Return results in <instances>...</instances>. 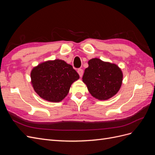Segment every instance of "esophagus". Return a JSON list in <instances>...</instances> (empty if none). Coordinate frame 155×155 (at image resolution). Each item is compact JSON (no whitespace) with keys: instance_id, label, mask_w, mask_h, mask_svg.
I'll return each instance as SVG.
<instances>
[{"instance_id":"obj_1","label":"esophagus","mask_w":155,"mask_h":155,"mask_svg":"<svg viewBox=\"0 0 155 155\" xmlns=\"http://www.w3.org/2000/svg\"><path fill=\"white\" fill-rule=\"evenodd\" d=\"M78 73L79 74V76H80V77H82L83 74V69H81V68H79V69L78 70Z\"/></svg>"}]
</instances>
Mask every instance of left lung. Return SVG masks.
Listing matches in <instances>:
<instances>
[{
    "label": "left lung",
    "instance_id": "left-lung-1",
    "mask_svg": "<svg viewBox=\"0 0 155 155\" xmlns=\"http://www.w3.org/2000/svg\"><path fill=\"white\" fill-rule=\"evenodd\" d=\"M83 81L91 94L100 100H107L114 96L121 86L123 74L116 64L94 58L88 61Z\"/></svg>",
    "mask_w": 155,
    "mask_h": 155
}]
</instances>
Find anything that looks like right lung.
Instances as JSON below:
<instances>
[{
    "label": "right lung",
    "instance_id": "obj_1",
    "mask_svg": "<svg viewBox=\"0 0 155 155\" xmlns=\"http://www.w3.org/2000/svg\"><path fill=\"white\" fill-rule=\"evenodd\" d=\"M79 78L72 65L60 59L42 63L31 72L34 91L41 98L51 102L63 100L72 84Z\"/></svg>",
    "mask_w": 155,
    "mask_h": 155
}]
</instances>
